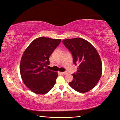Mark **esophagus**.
Listing matches in <instances>:
<instances>
[{
  "label": "esophagus",
  "mask_w": 120,
  "mask_h": 120,
  "mask_svg": "<svg viewBox=\"0 0 120 120\" xmlns=\"http://www.w3.org/2000/svg\"><path fill=\"white\" fill-rule=\"evenodd\" d=\"M61 73H62L63 75H67V71H65V72H61Z\"/></svg>",
  "instance_id": "esophagus-1"
}]
</instances>
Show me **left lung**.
<instances>
[{
	"label": "left lung",
	"instance_id": "obj_1",
	"mask_svg": "<svg viewBox=\"0 0 120 120\" xmlns=\"http://www.w3.org/2000/svg\"><path fill=\"white\" fill-rule=\"evenodd\" d=\"M62 42L71 53L73 63L79 65L69 86L79 93L89 91L102 75V62L97 51L89 42L81 38L63 39Z\"/></svg>",
	"mask_w": 120,
	"mask_h": 120
}]
</instances>
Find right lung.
<instances>
[{
	"label": "right lung",
	"instance_id": "right-lung-1",
	"mask_svg": "<svg viewBox=\"0 0 120 120\" xmlns=\"http://www.w3.org/2000/svg\"><path fill=\"white\" fill-rule=\"evenodd\" d=\"M60 42V39L41 37L33 41L24 52L20 62L21 76L24 84L34 93L45 94L56 83L58 73L46 67Z\"/></svg>",
	"mask_w": 120,
	"mask_h": 120
}]
</instances>
